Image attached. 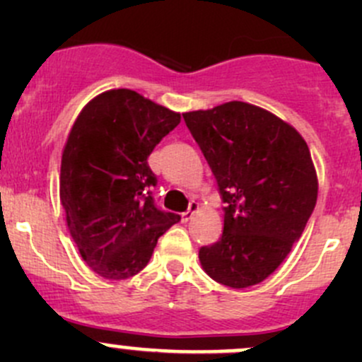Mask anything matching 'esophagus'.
<instances>
[{
  "mask_svg": "<svg viewBox=\"0 0 362 362\" xmlns=\"http://www.w3.org/2000/svg\"><path fill=\"white\" fill-rule=\"evenodd\" d=\"M199 210V203H196V202H191L189 203V208H187V211H184V214H182V221L184 222H187V221H191L192 218V215L196 214V211Z\"/></svg>",
  "mask_w": 362,
  "mask_h": 362,
  "instance_id": "obj_1",
  "label": "esophagus"
}]
</instances>
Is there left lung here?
I'll use <instances>...</instances> for the list:
<instances>
[{
    "label": "left lung",
    "instance_id": "left-lung-1",
    "mask_svg": "<svg viewBox=\"0 0 362 362\" xmlns=\"http://www.w3.org/2000/svg\"><path fill=\"white\" fill-rule=\"evenodd\" d=\"M211 168L224 206V231L199 249L208 276L245 289L289 255L317 203L308 145L291 124L243 101L184 113Z\"/></svg>",
    "mask_w": 362,
    "mask_h": 362
}]
</instances>
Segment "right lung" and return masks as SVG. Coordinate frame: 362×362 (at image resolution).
Masks as SVG:
<instances>
[{
	"label": "right lung",
	"instance_id": "1",
	"mask_svg": "<svg viewBox=\"0 0 362 362\" xmlns=\"http://www.w3.org/2000/svg\"><path fill=\"white\" fill-rule=\"evenodd\" d=\"M180 124L131 89L100 94L76 117L61 159L59 194L73 242L100 276L124 280L151 261L159 236L180 215L156 206L147 159Z\"/></svg>",
	"mask_w": 362,
	"mask_h": 362
}]
</instances>
